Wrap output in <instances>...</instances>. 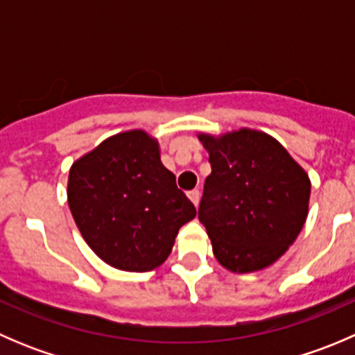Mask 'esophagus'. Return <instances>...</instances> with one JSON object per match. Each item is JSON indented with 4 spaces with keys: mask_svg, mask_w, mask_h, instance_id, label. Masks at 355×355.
<instances>
[{
    "mask_svg": "<svg viewBox=\"0 0 355 355\" xmlns=\"http://www.w3.org/2000/svg\"><path fill=\"white\" fill-rule=\"evenodd\" d=\"M187 196H189V199L192 200V204H194V206H198V204H199V198H200L199 191H191Z\"/></svg>",
    "mask_w": 355,
    "mask_h": 355,
    "instance_id": "34e87169",
    "label": "esophagus"
}]
</instances>
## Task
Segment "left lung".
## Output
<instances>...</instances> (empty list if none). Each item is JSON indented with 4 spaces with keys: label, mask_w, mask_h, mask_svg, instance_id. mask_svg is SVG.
I'll return each instance as SVG.
<instances>
[{
    "label": "left lung",
    "mask_w": 355,
    "mask_h": 355,
    "mask_svg": "<svg viewBox=\"0 0 355 355\" xmlns=\"http://www.w3.org/2000/svg\"><path fill=\"white\" fill-rule=\"evenodd\" d=\"M209 153L199 221L214 257L234 273L270 266L302 230L309 207L306 171L271 135L250 128L200 134Z\"/></svg>",
    "instance_id": "obj_1"
}]
</instances>
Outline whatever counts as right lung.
<instances>
[{"label":"right lung","instance_id":"obj_1","mask_svg":"<svg viewBox=\"0 0 355 355\" xmlns=\"http://www.w3.org/2000/svg\"><path fill=\"white\" fill-rule=\"evenodd\" d=\"M68 206L89 247L123 271H151L171 252L196 207L163 166L156 139L128 130L75 161Z\"/></svg>","mask_w":355,"mask_h":355}]
</instances>
